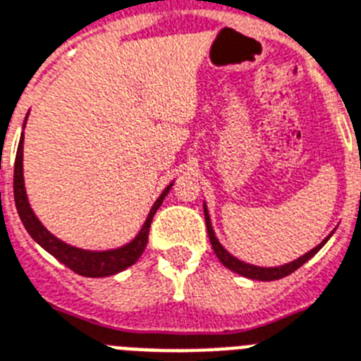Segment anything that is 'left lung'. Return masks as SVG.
I'll return each mask as SVG.
<instances>
[{
  "mask_svg": "<svg viewBox=\"0 0 361 361\" xmlns=\"http://www.w3.org/2000/svg\"><path fill=\"white\" fill-rule=\"evenodd\" d=\"M204 221H207V231H209V238H210V244H212V250H214V253L221 261V264L229 268V270H233V272L240 274V276H244V278L261 279V281H274V279L285 278V276L293 274L295 270H298L305 261H310V259L313 257V255H315V253L324 246V244H326L328 238H330V236H328L326 240L321 242V244H319L317 247H313L311 252H307L305 255L298 257L296 261L289 262V264H283V267H278V268H261V267H253V264H247V262L238 261V259H235L229 252H226V250L221 247V244L214 236L212 226H210V218H209V212H207V207H204Z\"/></svg>",
  "mask_w": 361,
  "mask_h": 361,
  "instance_id": "obj_1",
  "label": "left lung"
}]
</instances>
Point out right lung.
I'll use <instances>...</instances> for the list:
<instances>
[{"instance_id":"1","label":"right lung","mask_w":361,"mask_h":361,"mask_svg":"<svg viewBox=\"0 0 361 361\" xmlns=\"http://www.w3.org/2000/svg\"><path fill=\"white\" fill-rule=\"evenodd\" d=\"M22 149H24V134H22L18 151H16V160H14V203H16L20 220H22L24 227L27 229V233L33 236V240L39 242L46 252H50L54 257L59 259L65 267L71 268L72 272L85 276V278L114 276V274L132 267L141 257V253L145 252L147 242H149V229H151L152 216L157 214V210L160 209L164 197L171 190V184L158 197V201L151 209V214L147 218L145 226H143L140 235L135 236L130 244H126L125 247H119V250H111V252H85V250L68 246V244L61 242L54 235H50L42 227V224L35 218L33 210L30 209V203H27V197H25L24 173H22Z\"/></svg>"}]
</instances>
